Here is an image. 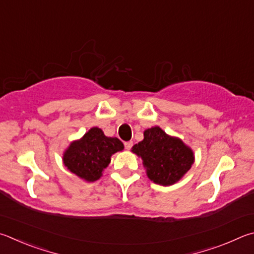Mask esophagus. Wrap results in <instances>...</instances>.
<instances>
[{
	"mask_svg": "<svg viewBox=\"0 0 254 254\" xmlns=\"http://www.w3.org/2000/svg\"><path fill=\"white\" fill-rule=\"evenodd\" d=\"M124 146H126L127 150H130L131 147L133 146V142L132 141H127V142H124Z\"/></svg>",
	"mask_w": 254,
	"mask_h": 254,
	"instance_id": "obj_1",
	"label": "esophagus"
}]
</instances>
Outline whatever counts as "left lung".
Returning <instances> with one entry per match:
<instances>
[{
  "label": "left lung",
  "mask_w": 254,
  "mask_h": 254,
  "mask_svg": "<svg viewBox=\"0 0 254 254\" xmlns=\"http://www.w3.org/2000/svg\"><path fill=\"white\" fill-rule=\"evenodd\" d=\"M141 156L147 177L160 186L178 182L194 162L193 152L177 137L169 136L159 127L144 131V139L132 147Z\"/></svg>",
  "instance_id": "8db88e82"
}]
</instances>
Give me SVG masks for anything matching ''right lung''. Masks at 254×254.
Listing matches in <instances>:
<instances>
[{"label": "right lung", "instance_id": "obj_1", "mask_svg": "<svg viewBox=\"0 0 254 254\" xmlns=\"http://www.w3.org/2000/svg\"><path fill=\"white\" fill-rule=\"evenodd\" d=\"M118 137H108L99 127H92L81 140L71 143L63 155L64 165L77 177L93 182L108 167L111 155L123 150Z\"/></svg>", "mask_w": 254, "mask_h": 254}]
</instances>
